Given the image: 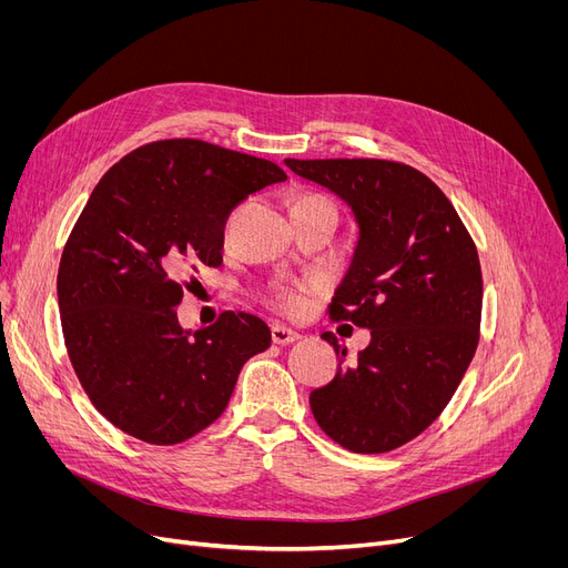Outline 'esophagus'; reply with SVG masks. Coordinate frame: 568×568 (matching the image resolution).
<instances>
[{
	"mask_svg": "<svg viewBox=\"0 0 568 568\" xmlns=\"http://www.w3.org/2000/svg\"><path fill=\"white\" fill-rule=\"evenodd\" d=\"M272 338H274L276 345H290V343H294V341H300V334L287 329L285 324H274V326H272Z\"/></svg>",
	"mask_w": 568,
	"mask_h": 568,
	"instance_id": "obj_1",
	"label": "esophagus"
}]
</instances>
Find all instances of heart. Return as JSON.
<instances>
[{
  "mask_svg": "<svg viewBox=\"0 0 568 568\" xmlns=\"http://www.w3.org/2000/svg\"><path fill=\"white\" fill-rule=\"evenodd\" d=\"M313 197H322V195H304L296 202H304V200H313ZM276 304L281 311H285L287 315H296L302 313L306 308V296H304V290H296V287H281L276 292Z\"/></svg>",
  "mask_w": 568,
  "mask_h": 568,
  "instance_id": "1",
  "label": "heart"
}]
</instances>
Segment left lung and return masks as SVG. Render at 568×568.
<instances>
[{"instance_id": "8db88e82", "label": "left lung", "mask_w": 568, "mask_h": 568, "mask_svg": "<svg viewBox=\"0 0 568 568\" xmlns=\"http://www.w3.org/2000/svg\"><path fill=\"white\" fill-rule=\"evenodd\" d=\"M285 165L334 191L359 223L332 320L371 329V345L311 394L320 428L354 454L394 452L449 405L479 345L484 278L467 227L439 186L405 163L322 159Z\"/></svg>"}]
</instances>
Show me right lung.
<instances>
[{
  "label": "right lung",
  "instance_id": "add662e5",
  "mask_svg": "<svg viewBox=\"0 0 568 568\" xmlns=\"http://www.w3.org/2000/svg\"><path fill=\"white\" fill-rule=\"evenodd\" d=\"M285 179L272 161L191 138L149 142L103 174L64 246L57 300L73 371L112 426L149 444L186 442L272 345L251 313L191 332L174 308L189 272L221 266L232 209Z\"/></svg>",
  "mask_w": 568,
  "mask_h": 568
}]
</instances>
